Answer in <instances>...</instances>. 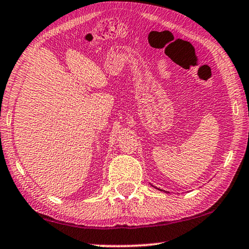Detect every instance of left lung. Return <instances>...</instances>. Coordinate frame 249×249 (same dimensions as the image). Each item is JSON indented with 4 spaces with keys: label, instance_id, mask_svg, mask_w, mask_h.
I'll list each match as a JSON object with an SVG mask.
<instances>
[{
    "label": "left lung",
    "instance_id": "1",
    "mask_svg": "<svg viewBox=\"0 0 249 249\" xmlns=\"http://www.w3.org/2000/svg\"><path fill=\"white\" fill-rule=\"evenodd\" d=\"M159 190H160V189H159Z\"/></svg>",
    "mask_w": 249,
    "mask_h": 249
}]
</instances>
